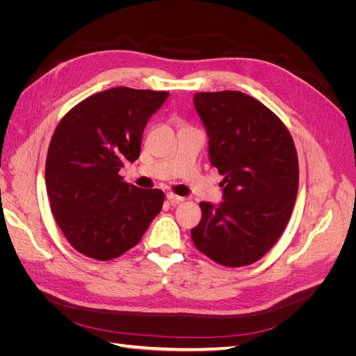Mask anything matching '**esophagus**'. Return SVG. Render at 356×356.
<instances>
[{"label":"esophagus","mask_w":356,"mask_h":356,"mask_svg":"<svg viewBox=\"0 0 356 356\" xmlns=\"http://www.w3.org/2000/svg\"><path fill=\"white\" fill-rule=\"evenodd\" d=\"M166 197H168V200H169L172 204H178V203H181V202H184V200H186L184 197H181V196L174 195V193H168Z\"/></svg>","instance_id":"1"}]
</instances>
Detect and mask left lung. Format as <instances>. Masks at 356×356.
<instances>
[{"label": "left lung", "mask_w": 356, "mask_h": 356, "mask_svg": "<svg viewBox=\"0 0 356 356\" xmlns=\"http://www.w3.org/2000/svg\"><path fill=\"white\" fill-rule=\"evenodd\" d=\"M193 101L209 136L211 163L224 175V202L200 203L193 243L221 266L252 264L270 251L293 213V136L272 110L242 92H200Z\"/></svg>", "instance_id": "obj_1"}]
</instances>
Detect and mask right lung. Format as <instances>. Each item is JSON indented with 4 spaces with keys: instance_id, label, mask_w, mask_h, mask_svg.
Returning a JSON list of instances; mask_svg holds the SVG:
<instances>
[{
    "instance_id": "obj_1",
    "label": "right lung",
    "mask_w": 356,
    "mask_h": 356,
    "mask_svg": "<svg viewBox=\"0 0 356 356\" xmlns=\"http://www.w3.org/2000/svg\"><path fill=\"white\" fill-rule=\"evenodd\" d=\"M168 92L113 88L62 117L46 159L50 209L74 250L108 261L134 248L161 211L165 193L123 181L141 153L144 127Z\"/></svg>"
}]
</instances>
